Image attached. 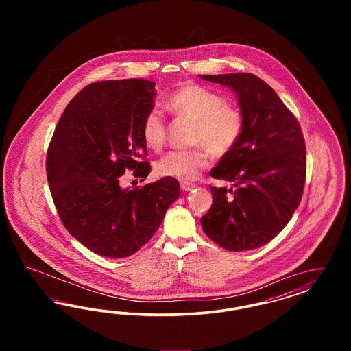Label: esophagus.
<instances>
[{"instance_id":"obj_1","label":"esophagus","mask_w":351,"mask_h":351,"mask_svg":"<svg viewBox=\"0 0 351 351\" xmlns=\"http://www.w3.org/2000/svg\"><path fill=\"white\" fill-rule=\"evenodd\" d=\"M195 186H196V184L186 183V182H182V183H180V188H182L183 191H185V192L192 191Z\"/></svg>"}]
</instances>
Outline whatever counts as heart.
<instances>
[{
    "instance_id": "obj_1",
    "label": "heart",
    "mask_w": 351,
    "mask_h": 351,
    "mask_svg": "<svg viewBox=\"0 0 351 351\" xmlns=\"http://www.w3.org/2000/svg\"><path fill=\"white\" fill-rule=\"evenodd\" d=\"M169 109L180 118L195 122L192 143L199 145L192 150L171 151L156 163L160 176L179 180L197 178L209 165V154L225 156L238 145L245 118L239 108L229 104L217 92L202 85L186 83L168 97ZM167 128L163 114L151 109L142 121V136L146 146L154 151L163 149Z\"/></svg>"
}]
</instances>
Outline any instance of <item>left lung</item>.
<instances>
[{
  "mask_svg": "<svg viewBox=\"0 0 351 351\" xmlns=\"http://www.w3.org/2000/svg\"><path fill=\"white\" fill-rule=\"evenodd\" d=\"M200 77L232 88L245 118L238 145L210 171L235 191L210 186L213 204L201 226L226 250H254L280 233L300 204L306 176L300 125L275 90L252 73Z\"/></svg>",
  "mask_w": 351,
  "mask_h": 351,
  "instance_id": "1",
  "label": "left lung"
}]
</instances>
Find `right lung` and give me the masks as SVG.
Here are the masks:
<instances>
[{
	"label": "right lung",
	"mask_w": 351,
	"mask_h": 351,
	"mask_svg": "<svg viewBox=\"0 0 351 351\" xmlns=\"http://www.w3.org/2000/svg\"><path fill=\"white\" fill-rule=\"evenodd\" d=\"M155 96V83L145 79L89 84L68 104L51 139L46 171L58 215L72 237L102 256L133 255L180 196L173 178L119 185L126 169L136 178L150 173L142 121Z\"/></svg>",
	"instance_id": "1"
}]
</instances>
